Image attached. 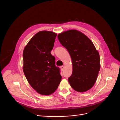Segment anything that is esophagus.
I'll use <instances>...</instances> for the list:
<instances>
[{
	"label": "esophagus",
	"mask_w": 120,
	"mask_h": 120,
	"mask_svg": "<svg viewBox=\"0 0 120 120\" xmlns=\"http://www.w3.org/2000/svg\"><path fill=\"white\" fill-rule=\"evenodd\" d=\"M60 69H61V70L62 71H63L64 70V66H60Z\"/></svg>",
	"instance_id": "1"
}]
</instances>
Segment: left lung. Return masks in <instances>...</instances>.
<instances>
[{
	"label": "left lung",
	"mask_w": 120,
	"mask_h": 120,
	"mask_svg": "<svg viewBox=\"0 0 120 120\" xmlns=\"http://www.w3.org/2000/svg\"><path fill=\"white\" fill-rule=\"evenodd\" d=\"M57 38L72 59L73 72L68 78L71 86L78 92L90 89L96 81L100 69L99 54L93 42L76 30L59 34Z\"/></svg>",
	"instance_id": "8db88e82"
}]
</instances>
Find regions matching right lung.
I'll list each match as a JSON object with an SVG mask.
<instances>
[{"label":"right lung","mask_w":120,"mask_h":120,"mask_svg":"<svg viewBox=\"0 0 120 120\" xmlns=\"http://www.w3.org/2000/svg\"><path fill=\"white\" fill-rule=\"evenodd\" d=\"M57 34L47 31L38 32L28 42L23 53V69L32 87L44 95L53 94L61 81L60 69L51 54Z\"/></svg>","instance_id":"1"}]
</instances>
